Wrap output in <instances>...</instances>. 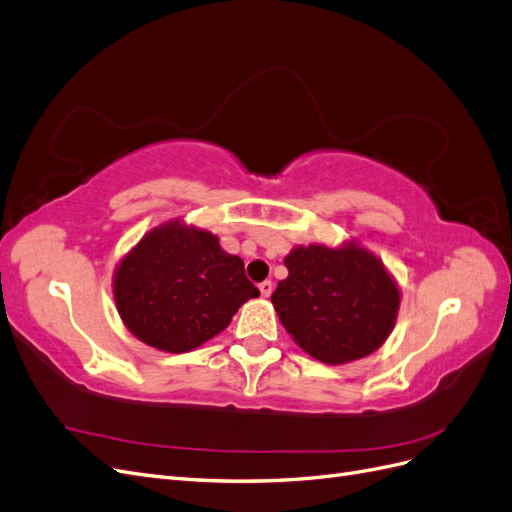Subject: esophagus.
Here are the masks:
<instances>
[{
  "mask_svg": "<svg viewBox=\"0 0 512 512\" xmlns=\"http://www.w3.org/2000/svg\"><path fill=\"white\" fill-rule=\"evenodd\" d=\"M258 290H260V294H262V299H269L271 292H273V284H271L269 280H265L262 284H258Z\"/></svg>",
  "mask_w": 512,
  "mask_h": 512,
  "instance_id": "1",
  "label": "esophagus"
}]
</instances>
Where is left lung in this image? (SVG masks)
<instances>
[{"label":"left lung","instance_id":"left-lung-1","mask_svg":"<svg viewBox=\"0 0 512 512\" xmlns=\"http://www.w3.org/2000/svg\"><path fill=\"white\" fill-rule=\"evenodd\" d=\"M288 277L271 303L297 346L327 365L376 352L397 322L401 288L384 262L356 239L294 245Z\"/></svg>","mask_w":512,"mask_h":512}]
</instances>
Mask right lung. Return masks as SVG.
I'll return each mask as SVG.
<instances>
[{
    "label": "right lung",
    "mask_w": 512,
    "mask_h": 512,
    "mask_svg": "<svg viewBox=\"0 0 512 512\" xmlns=\"http://www.w3.org/2000/svg\"><path fill=\"white\" fill-rule=\"evenodd\" d=\"M258 294L243 260L183 218L147 230L113 273L121 322L143 344L170 354L209 342Z\"/></svg>",
    "instance_id": "obj_1"
}]
</instances>
